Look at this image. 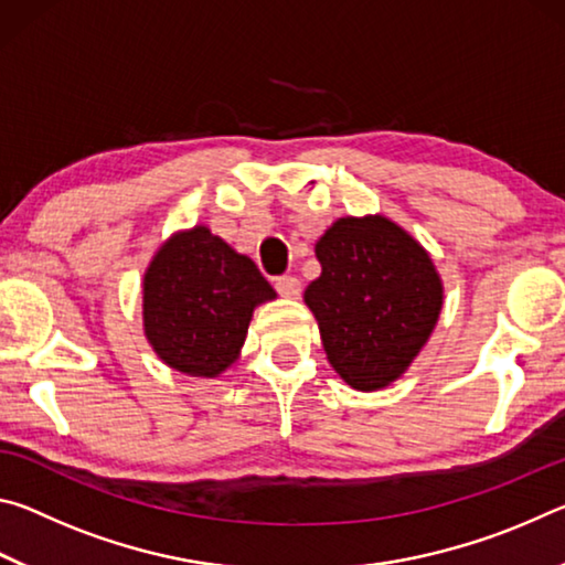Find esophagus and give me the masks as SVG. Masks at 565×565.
<instances>
[{
  "instance_id": "34e87169",
  "label": "esophagus",
  "mask_w": 565,
  "mask_h": 565,
  "mask_svg": "<svg viewBox=\"0 0 565 565\" xmlns=\"http://www.w3.org/2000/svg\"><path fill=\"white\" fill-rule=\"evenodd\" d=\"M274 286H276V291L286 296V299H296V296L301 294V281L296 279V276H279Z\"/></svg>"
}]
</instances>
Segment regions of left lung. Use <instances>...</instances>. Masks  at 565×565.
Instances as JSON below:
<instances>
[{
	"mask_svg": "<svg viewBox=\"0 0 565 565\" xmlns=\"http://www.w3.org/2000/svg\"><path fill=\"white\" fill-rule=\"evenodd\" d=\"M321 276L303 291L323 351L351 388L396 381L431 337L444 286L431 256L384 216L339 218L317 242Z\"/></svg>",
	"mask_w": 565,
	"mask_h": 565,
	"instance_id": "obj_1",
	"label": "left lung"
}]
</instances>
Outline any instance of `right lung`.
Instances as JSON below:
<instances>
[{"mask_svg":"<svg viewBox=\"0 0 565 565\" xmlns=\"http://www.w3.org/2000/svg\"><path fill=\"white\" fill-rule=\"evenodd\" d=\"M276 291L248 256L206 226L177 234L145 276V331L159 359L189 376H218L246 339L254 306Z\"/></svg>","mask_w":565,"mask_h":565,"instance_id":"right-lung-1","label":"right lung"}]
</instances>
